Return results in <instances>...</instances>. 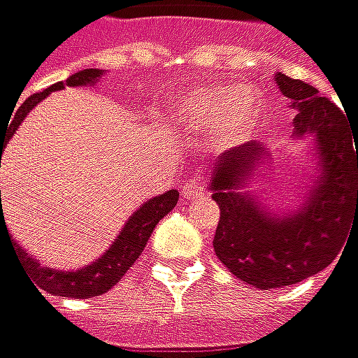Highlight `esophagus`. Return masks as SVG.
I'll list each match as a JSON object with an SVG mask.
<instances>
[{
    "instance_id": "esophagus-1",
    "label": "esophagus",
    "mask_w": 358,
    "mask_h": 358,
    "mask_svg": "<svg viewBox=\"0 0 358 358\" xmlns=\"http://www.w3.org/2000/svg\"><path fill=\"white\" fill-rule=\"evenodd\" d=\"M206 192V177L201 173H193L192 177L183 183V197L187 199H197Z\"/></svg>"
}]
</instances>
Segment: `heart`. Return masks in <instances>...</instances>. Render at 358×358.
Segmentation results:
<instances>
[{"instance_id":"1","label":"heart","mask_w":358,"mask_h":358,"mask_svg":"<svg viewBox=\"0 0 358 358\" xmlns=\"http://www.w3.org/2000/svg\"><path fill=\"white\" fill-rule=\"evenodd\" d=\"M175 117L192 128H217V138L226 144L241 142L252 134L261 120L257 93L238 85H212L187 93L175 108Z\"/></svg>"}]
</instances>
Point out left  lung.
Segmentation results:
<instances>
[{
    "instance_id": "1",
    "label": "left lung",
    "mask_w": 358,
    "mask_h": 358,
    "mask_svg": "<svg viewBox=\"0 0 358 358\" xmlns=\"http://www.w3.org/2000/svg\"><path fill=\"white\" fill-rule=\"evenodd\" d=\"M277 85L297 110L294 136H316L322 175L292 216H271L238 192L268 150L248 142L224 152L212 173V199L220 208L214 250L232 275L257 289L299 283L326 268L358 228V128L314 85L277 75Z\"/></svg>"
}]
</instances>
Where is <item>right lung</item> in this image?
<instances>
[{"mask_svg":"<svg viewBox=\"0 0 358 358\" xmlns=\"http://www.w3.org/2000/svg\"><path fill=\"white\" fill-rule=\"evenodd\" d=\"M101 77V71L99 69H85V71H79L75 75H71L66 81L61 83H55L50 85L48 90L40 91L30 95L22 106L20 110L15 112L13 120L10 122V128L8 130H0V166H1V155H3V148L8 141L12 138V134L15 132V128L22 124V120L28 115V112L40 103L50 91L63 90L66 87H79V85H91V83H97V79ZM1 193V192H0ZM179 201V192L177 189H171V192L163 193L159 197H152L148 201H144L141 206V210H136L130 220L126 222V226L122 228V232L117 234V238L114 244L87 267L79 268V271H59V268L42 267L38 261L28 255L26 250H22L17 243H13L15 246V257L22 261V265L26 268V273L30 275V279L38 285L40 289L48 292L52 295H63V297H73V299H87V297H95V295L106 294L114 287L115 283L124 277V273L134 265V261L141 257V252L144 250V246L148 243L155 226L163 220V217L177 206ZM1 208V199H0ZM0 236L1 230H8L6 228V220H3V210H0ZM10 236V232H8Z\"/></svg>","mask_w":358,"mask_h":358,"instance_id":"add662e5","label":"right lung"}]
</instances>
